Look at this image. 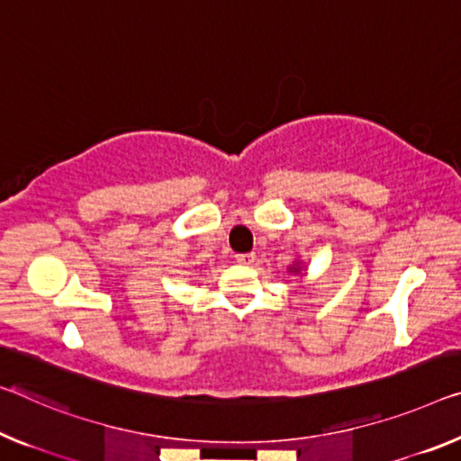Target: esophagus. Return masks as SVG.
<instances>
[{"mask_svg":"<svg viewBox=\"0 0 461 461\" xmlns=\"http://www.w3.org/2000/svg\"><path fill=\"white\" fill-rule=\"evenodd\" d=\"M235 259H237V264L251 266L255 261V255L253 253H239V255H235Z\"/></svg>","mask_w":461,"mask_h":461,"instance_id":"34e87169","label":"esophagus"}]
</instances>
